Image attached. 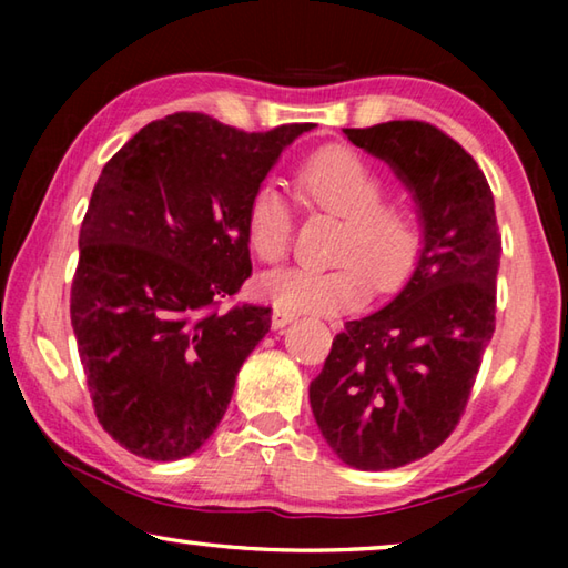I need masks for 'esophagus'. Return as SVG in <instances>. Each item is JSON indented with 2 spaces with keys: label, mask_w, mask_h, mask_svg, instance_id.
<instances>
[{
  "label": "esophagus",
  "mask_w": 568,
  "mask_h": 568,
  "mask_svg": "<svg viewBox=\"0 0 568 568\" xmlns=\"http://www.w3.org/2000/svg\"><path fill=\"white\" fill-rule=\"evenodd\" d=\"M295 321V313L285 311V307H275L273 311V328L275 331H283L285 325H291Z\"/></svg>",
  "instance_id": "obj_1"
}]
</instances>
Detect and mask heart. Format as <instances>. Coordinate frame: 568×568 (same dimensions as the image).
Instances as JSON below:
<instances>
[{
	"mask_svg": "<svg viewBox=\"0 0 568 568\" xmlns=\"http://www.w3.org/2000/svg\"><path fill=\"white\" fill-rule=\"evenodd\" d=\"M297 190L307 203L343 217L331 271L283 267L261 277V293L293 313L333 315L368 301L371 283L390 293L408 281L423 253V223L406 203H386V180L361 152L331 145L297 168ZM293 235V210L275 182L257 185L245 210V237L263 263L283 261Z\"/></svg>",
	"mask_w": 568,
	"mask_h": 568,
	"instance_id": "1",
	"label": "heart"
}]
</instances>
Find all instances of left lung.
Masks as SVG:
<instances>
[{
	"mask_svg": "<svg viewBox=\"0 0 568 568\" xmlns=\"http://www.w3.org/2000/svg\"><path fill=\"white\" fill-rule=\"evenodd\" d=\"M416 200L423 253L403 291L335 335L311 408L343 464L390 470L450 436L496 328L501 235L476 160L428 122L343 130Z\"/></svg>",
	"mask_w": 568,
	"mask_h": 568,
	"instance_id": "8db88e82",
	"label": "left lung"
}]
</instances>
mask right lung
I'll return each mask as SVG.
<instances>
[{
    "mask_svg": "<svg viewBox=\"0 0 568 568\" xmlns=\"http://www.w3.org/2000/svg\"><path fill=\"white\" fill-rule=\"evenodd\" d=\"M243 132L200 112L150 122L102 168L80 230L70 315L102 428L134 456L205 444L271 307L233 305L253 263L245 210L303 132Z\"/></svg>",
    "mask_w": 568,
    "mask_h": 568,
    "instance_id": "add662e5",
    "label": "right lung"
}]
</instances>
